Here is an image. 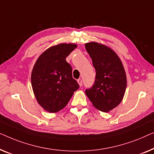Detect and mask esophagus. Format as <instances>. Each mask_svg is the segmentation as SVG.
<instances>
[{"mask_svg":"<svg viewBox=\"0 0 154 154\" xmlns=\"http://www.w3.org/2000/svg\"><path fill=\"white\" fill-rule=\"evenodd\" d=\"M77 82H78V84H79V85L80 86H82V79H77Z\"/></svg>","mask_w":154,"mask_h":154,"instance_id":"obj_1","label":"esophagus"}]
</instances>
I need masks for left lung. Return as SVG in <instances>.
Wrapping results in <instances>:
<instances>
[{
  "label": "left lung",
  "mask_w": 154,
  "mask_h": 154,
  "mask_svg": "<svg viewBox=\"0 0 154 154\" xmlns=\"http://www.w3.org/2000/svg\"><path fill=\"white\" fill-rule=\"evenodd\" d=\"M86 49L96 70L94 85L86 96L97 109L108 112L119 104L126 88V75L120 58L113 50L96 42L86 43Z\"/></svg>",
  "instance_id": "8db88e82"
}]
</instances>
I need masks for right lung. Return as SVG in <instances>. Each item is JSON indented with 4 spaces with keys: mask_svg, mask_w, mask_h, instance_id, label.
Returning <instances> with one entry per match:
<instances>
[{
    "mask_svg": "<svg viewBox=\"0 0 154 154\" xmlns=\"http://www.w3.org/2000/svg\"><path fill=\"white\" fill-rule=\"evenodd\" d=\"M77 47L60 44L47 49L35 64L31 84L38 103L47 112H56L68 103L79 84L72 78V67L66 58Z\"/></svg>",
    "mask_w": 154,
    "mask_h": 154,
    "instance_id": "obj_1",
    "label": "right lung"
}]
</instances>
